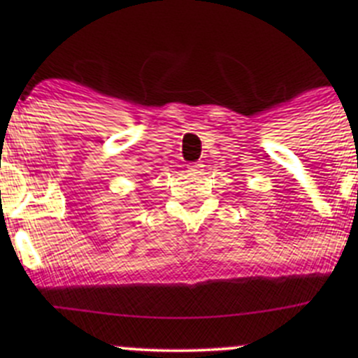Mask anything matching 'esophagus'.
Returning a JSON list of instances; mask_svg holds the SVG:
<instances>
[{"label":"esophagus","instance_id":"obj_1","mask_svg":"<svg viewBox=\"0 0 358 358\" xmlns=\"http://www.w3.org/2000/svg\"><path fill=\"white\" fill-rule=\"evenodd\" d=\"M189 169H190V171H194V173H201L202 164H201V162H192V164H189Z\"/></svg>","mask_w":358,"mask_h":358}]
</instances>
